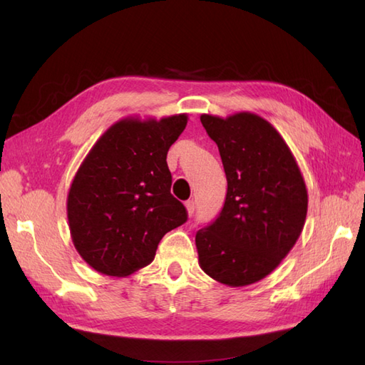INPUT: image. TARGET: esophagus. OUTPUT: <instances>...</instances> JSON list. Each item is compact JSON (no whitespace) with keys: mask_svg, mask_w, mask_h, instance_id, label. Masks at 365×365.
I'll return each mask as SVG.
<instances>
[{"mask_svg":"<svg viewBox=\"0 0 365 365\" xmlns=\"http://www.w3.org/2000/svg\"><path fill=\"white\" fill-rule=\"evenodd\" d=\"M185 207H187V212L191 216L196 210V202H195V200H187V202H185Z\"/></svg>","mask_w":365,"mask_h":365,"instance_id":"34e87169","label":"esophagus"}]
</instances>
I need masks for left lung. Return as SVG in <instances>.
I'll use <instances>...</instances> for the list:
<instances>
[{
  "instance_id": "1",
  "label": "left lung",
  "mask_w": 365,
  "mask_h": 365,
  "mask_svg": "<svg viewBox=\"0 0 365 365\" xmlns=\"http://www.w3.org/2000/svg\"><path fill=\"white\" fill-rule=\"evenodd\" d=\"M227 177L222 210L196 234L199 265L215 281L245 287L277 268L299 238L307 190L289 145L254 113L202 114Z\"/></svg>"
}]
</instances>
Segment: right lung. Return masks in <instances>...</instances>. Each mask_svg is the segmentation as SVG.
Instances as JSON below:
<instances>
[{
    "label": "right lung",
    "mask_w": 365,
    "mask_h": 365,
    "mask_svg": "<svg viewBox=\"0 0 365 365\" xmlns=\"http://www.w3.org/2000/svg\"><path fill=\"white\" fill-rule=\"evenodd\" d=\"M188 115L113 123L83 160L67 196L75 250L89 267L123 277L149 265L160 240L187 221L170 195L166 155Z\"/></svg>",
    "instance_id": "add662e5"
}]
</instances>
